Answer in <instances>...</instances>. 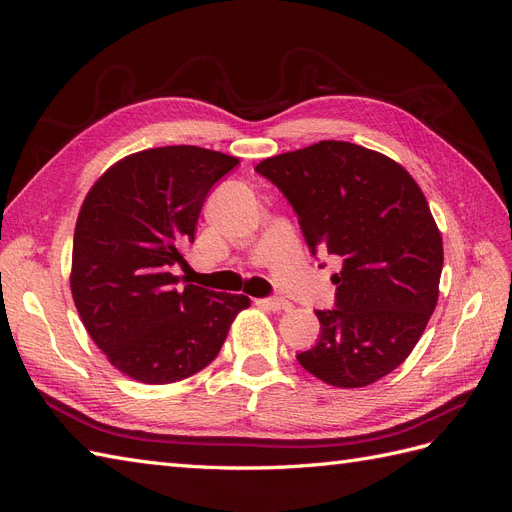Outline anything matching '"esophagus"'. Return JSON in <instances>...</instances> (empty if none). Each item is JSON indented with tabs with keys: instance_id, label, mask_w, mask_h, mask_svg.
Listing matches in <instances>:
<instances>
[{
	"instance_id": "obj_1",
	"label": "esophagus",
	"mask_w": 512,
	"mask_h": 512,
	"mask_svg": "<svg viewBox=\"0 0 512 512\" xmlns=\"http://www.w3.org/2000/svg\"><path fill=\"white\" fill-rule=\"evenodd\" d=\"M256 305L265 307V309H273V312H280V309H288L290 303H286L284 299L277 297H265V299H256Z\"/></svg>"
}]
</instances>
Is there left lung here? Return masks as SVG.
Listing matches in <instances>:
<instances>
[{
    "mask_svg": "<svg viewBox=\"0 0 512 512\" xmlns=\"http://www.w3.org/2000/svg\"><path fill=\"white\" fill-rule=\"evenodd\" d=\"M256 173L286 196L309 254L342 260L335 307L316 309L320 339L297 361L342 389L391 374L438 303L442 237L421 188L391 158L344 141L267 158Z\"/></svg>",
    "mask_w": 512,
    "mask_h": 512,
    "instance_id": "1",
    "label": "left lung"
}]
</instances>
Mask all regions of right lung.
I'll return each mask as SVG.
<instances>
[{
  "mask_svg": "<svg viewBox=\"0 0 512 512\" xmlns=\"http://www.w3.org/2000/svg\"><path fill=\"white\" fill-rule=\"evenodd\" d=\"M237 158L194 145L123 158L94 183L72 247V297L87 333L113 367L145 384L205 369L250 305L243 294L179 286L200 209Z\"/></svg>",
  "mask_w": 512,
  "mask_h": 512,
  "instance_id": "add662e5",
  "label": "right lung"
}]
</instances>
